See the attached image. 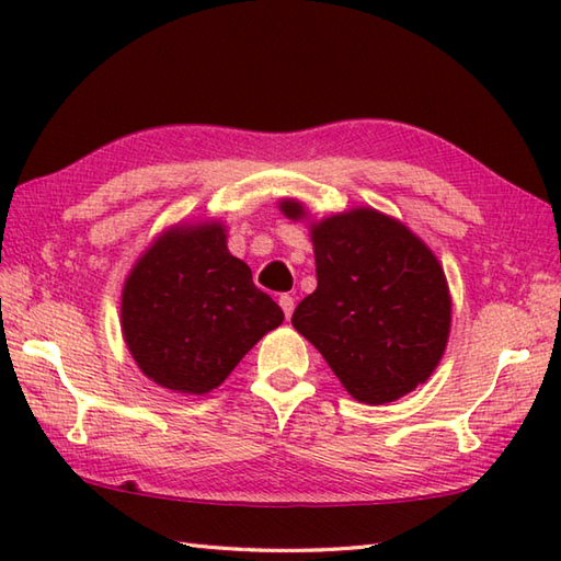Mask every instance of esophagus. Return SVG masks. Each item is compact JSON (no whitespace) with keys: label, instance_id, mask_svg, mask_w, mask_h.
Wrapping results in <instances>:
<instances>
[{"label":"esophagus","instance_id":"esophagus-1","mask_svg":"<svg viewBox=\"0 0 561 561\" xmlns=\"http://www.w3.org/2000/svg\"><path fill=\"white\" fill-rule=\"evenodd\" d=\"M279 306H282V311H284V316H287V318H291V313H294V299H291V296L289 294H282L279 296Z\"/></svg>","mask_w":561,"mask_h":561}]
</instances>
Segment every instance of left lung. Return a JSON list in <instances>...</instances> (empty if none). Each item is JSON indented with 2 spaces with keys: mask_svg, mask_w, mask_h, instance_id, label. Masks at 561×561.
<instances>
[{
  "mask_svg": "<svg viewBox=\"0 0 561 561\" xmlns=\"http://www.w3.org/2000/svg\"><path fill=\"white\" fill-rule=\"evenodd\" d=\"M299 219V202H282ZM318 289L291 325L323 354L352 398L383 404L432 376L446 350L444 270L420 238L374 209L313 226Z\"/></svg>",
  "mask_w": 561,
  "mask_h": 561,
  "instance_id": "left-lung-1",
  "label": "left lung"
}]
</instances>
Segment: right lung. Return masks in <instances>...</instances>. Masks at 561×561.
Returning <instances> with one entry per match:
<instances>
[{
  "label": "right lung",
  "instance_id": "obj_1",
  "mask_svg": "<svg viewBox=\"0 0 561 561\" xmlns=\"http://www.w3.org/2000/svg\"><path fill=\"white\" fill-rule=\"evenodd\" d=\"M284 313L226 248L219 224L169 231L135 265L123 291V332L153 383L202 396L224 383Z\"/></svg>",
  "mask_w": 561,
  "mask_h": 561
}]
</instances>
